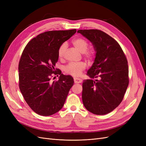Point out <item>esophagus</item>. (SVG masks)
Returning <instances> with one entry per match:
<instances>
[{
	"label": "esophagus",
	"instance_id": "esophagus-1",
	"mask_svg": "<svg viewBox=\"0 0 146 146\" xmlns=\"http://www.w3.org/2000/svg\"><path fill=\"white\" fill-rule=\"evenodd\" d=\"M75 83H80L82 82V80L79 78H74Z\"/></svg>",
	"mask_w": 146,
	"mask_h": 146
}]
</instances>
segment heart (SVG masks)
<instances>
[{
  "label": "heart",
  "instance_id": "b5f03b06",
  "mask_svg": "<svg viewBox=\"0 0 146 146\" xmlns=\"http://www.w3.org/2000/svg\"><path fill=\"white\" fill-rule=\"evenodd\" d=\"M73 45L77 49L85 56L86 58L91 60L96 55V51L94 48L88 49L89 47L88 42L82 38H76L72 41ZM67 49V44L66 43H63L58 49V56L59 58H63ZM85 64L82 62L80 63H70L67 66H65L64 71L72 76H79L82 72L85 69Z\"/></svg>",
  "mask_w": 146,
  "mask_h": 146
}]
</instances>
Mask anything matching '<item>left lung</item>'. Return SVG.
I'll use <instances>...</instances> for the list:
<instances>
[{"instance_id": "8db88e82", "label": "left lung", "mask_w": 146, "mask_h": 146, "mask_svg": "<svg viewBox=\"0 0 146 146\" xmlns=\"http://www.w3.org/2000/svg\"><path fill=\"white\" fill-rule=\"evenodd\" d=\"M96 52L94 62L86 75L95 81L84 80L82 101L87 110L97 115L112 111L121 103L129 83V66L119 43L102 31L79 30Z\"/></svg>"}]
</instances>
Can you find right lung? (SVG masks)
Listing matches in <instances>:
<instances>
[{
    "label": "right lung",
    "mask_w": 146,
    "mask_h": 146,
    "mask_svg": "<svg viewBox=\"0 0 146 146\" xmlns=\"http://www.w3.org/2000/svg\"><path fill=\"white\" fill-rule=\"evenodd\" d=\"M76 29L52 30L33 38L26 45L19 63V86L26 102L41 116L52 115L62 108L74 85L70 76L55 69L58 49L76 33ZM52 74L60 75L58 81H50Z\"/></svg>",
    "instance_id": "1"
}]
</instances>
